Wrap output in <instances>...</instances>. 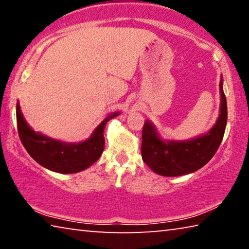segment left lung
Masks as SVG:
<instances>
[{"mask_svg":"<svg viewBox=\"0 0 249 249\" xmlns=\"http://www.w3.org/2000/svg\"><path fill=\"white\" fill-rule=\"evenodd\" d=\"M221 114L208 134L188 142H163L149 122H145L142 135V157L156 174L177 177L191 174L206 165L221 145L227 122V105L222 81Z\"/></svg>","mask_w":249,"mask_h":249,"instance_id":"obj_1","label":"left lung"}]
</instances>
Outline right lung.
I'll use <instances>...</instances> for the list:
<instances>
[{"label": "right lung", "instance_id": "right-lung-1", "mask_svg": "<svg viewBox=\"0 0 249 249\" xmlns=\"http://www.w3.org/2000/svg\"><path fill=\"white\" fill-rule=\"evenodd\" d=\"M117 115L119 113L108 115L95 128L89 140L79 144H68L35 133L25 122L19 105L16 107L18 136L25 149L39 165L60 174H74L93 165L103 153L105 125Z\"/></svg>", "mask_w": 249, "mask_h": 249}]
</instances>
